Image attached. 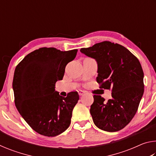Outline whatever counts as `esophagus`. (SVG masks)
<instances>
[{
  "label": "esophagus",
  "mask_w": 156,
  "mask_h": 156,
  "mask_svg": "<svg viewBox=\"0 0 156 156\" xmlns=\"http://www.w3.org/2000/svg\"><path fill=\"white\" fill-rule=\"evenodd\" d=\"M84 93V92L83 91H82V90H80V91H78V94L80 95V96H82V95H83Z\"/></svg>",
  "instance_id": "34e87169"
}]
</instances>
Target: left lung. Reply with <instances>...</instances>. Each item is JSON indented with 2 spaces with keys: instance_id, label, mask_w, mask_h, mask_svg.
<instances>
[{
  "instance_id": "left-lung-1",
  "label": "left lung",
  "mask_w": 156,
  "mask_h": 156,
  "mask_svg": "<svg viewBox=\"0 0 156 156\" xmlns=\"http://www.w3.org/2000/svg\"><path fill=\"white\" fill-rule=\"evenodd\" d=\"M80 51L98 62L96 81L112 89V99L94 95L90 113L97 127L120 131L131 122L144 94V72L138 59L121 44L103 41Z\"/></svg>"
}]
</instances>
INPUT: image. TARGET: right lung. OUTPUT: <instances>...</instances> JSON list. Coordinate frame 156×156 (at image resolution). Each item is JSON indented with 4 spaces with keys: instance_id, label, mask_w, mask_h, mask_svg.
I'll use <instances>...</instances> for the list:
<instances>
[{
    "instance_id": "1",
    "label": "right lung",
    "mask_w": 156,
    "mask_h": 156,
    "mask_svg": "<svg viewBox=\"0 0 156 156\" xmlns=\"http://www.w3.org/2000/svg\"><path fill=\"white\" fill-rule=\"evenodd\" d=\"M77 51L42 47L27 54L15 69V105L28 125L41 135L56 136L70 125L79 95L72 91L67 97L60 96L55 84L62 80L66 65L75 58Z\"/></svg>"
}]
</instances>
